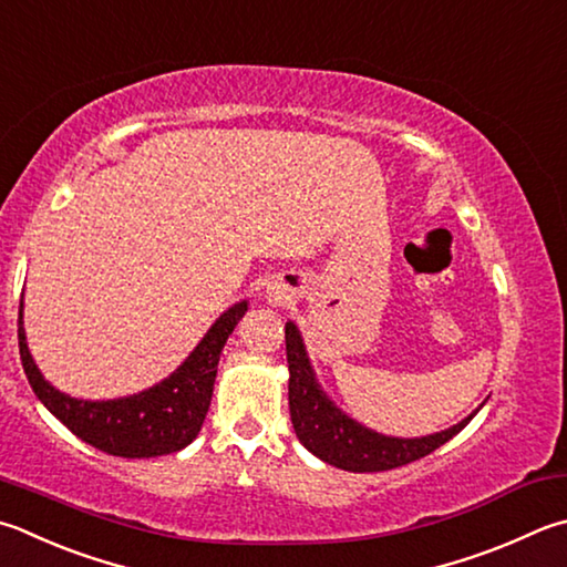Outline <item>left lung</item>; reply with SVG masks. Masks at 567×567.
<instances>
[{
  "label": "left lung",
  "instance_id": "8db88e82",
  "mask_svg": "<svg viewBox=\"0 0 567 567\" xmlns=\"http://www.w3.org/2000/svg\"><path fill=\"white\" fill-rule=\"evenodd\" d=\"M286 360L288 410H291L296 436L308 452L323 458L330 466L346 468V472H388V468L416 462V458L432 454L450 442L476 414H468L466 420L450 426V430L416 436V440L388 436L350 420L346 412H340L330 402L328 394L320 390L303 338L291 320L286 323Z\"/></svg>",
  "mask_w": 567,
  "mask_h": 567
}]
</instances>
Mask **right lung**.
Returning <instances> with one entry per match:
<instances>
[{
    "label": "right lung",
    "instance_id": "right-lung-1",
    "mask_svg": "<svg viewBox=\"0 0 567 567\" xmlns=\"http://www.w3.org/2000/svg\"><path fill=\"white\" fill-rule=\"evenodd\" d=\"M21 311L24 303H19L21 365L44 408L95 450L123 458H151L185 450L199 434L215 390L221 348L247 313V301L224 311L173 375L131 398L103 402L69 398L44 380L27 348Z\"/></svg>",
    "mask_w": 567,
    "mask_h": 567
}]
</instances>
